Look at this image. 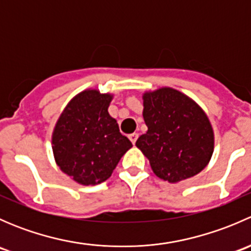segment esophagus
Returning a JSON list of instances; mask_svg holds the SVG:
<instances>
[{"label": "esophagus", "instance_id": "obj_1", "mask_svg": "<svg viewBox=\"0 0 251 251\" xmlns=\"http://www.w3.org/2000/svg\"><path fill=\"white\" fill-rule=\"evenodd\" d=\"M128 138H130V141L135 144L136 141H137V138H138V135L137 133H131V135L128 136Z\"/></svg>", "mask_w": 251, "mask_h": 251}]
</instances>
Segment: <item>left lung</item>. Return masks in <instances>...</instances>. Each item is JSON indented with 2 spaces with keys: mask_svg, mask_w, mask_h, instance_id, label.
<instances>
[{
  "mask_svg": "<svg viewBox=\"0 0 251 251\" xmlns=\"http://www.w3.org/2000/svg\"><path fill=\"white\" fill-rule=\"evenodd\" d=\"M143 107L148 131L136 146L154 174L175 183L201 173L214 151V132L201 108L170 87L144 93Z\"/></svg>",
  "mask_w": 251,
  "mask_h": 251,
  "instance_id": "1",
  "label": "left lung"
}]
</instances>
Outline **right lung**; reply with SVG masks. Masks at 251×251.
<instances>
[{
  "mask_svg": "<svg viewBox=\"0 0 251 251\" xmlns=\"http://www.w3.org/2000/svg\"><path fill=\"white\" fill-rule=\"evenodd\" d=\"M113 96L96 90L78 93L53 131V154L60 170L81 184L104 182L132 147L108 113Z\"/></svg>",
  "mask_w": 251,
  "mask_h": 251,
  "instance_id": "1",
  "label": "right lung"
}]
</instances>
